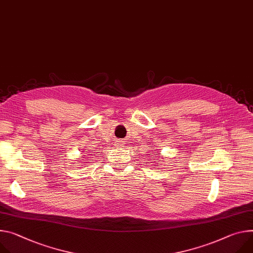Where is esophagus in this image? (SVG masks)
<instances>
[{"mask_svg":"<svg viewBox=\"0 0 253 253\" xmlns=\"http://www.w3.org/2000/svg\"><path fill=\"white\" fill-rule=\"evenodd\" d=\"M119 144H121V145H122V144H123V142H122V141H119Z\"/></svg>","mask_w":253,"mask_h":253,"instance_id":"esophagus-1","label":"esophagus"}]
</instances>
